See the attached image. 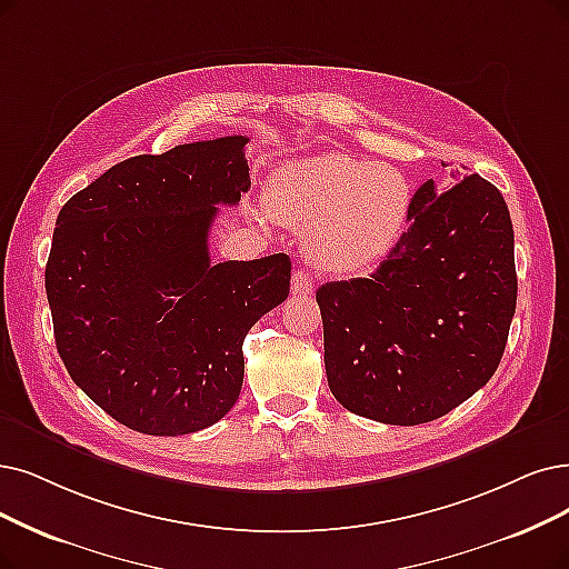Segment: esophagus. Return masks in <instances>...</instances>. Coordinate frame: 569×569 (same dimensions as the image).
Wrapping results in <instances>:
<instances>
[{
    "label": "esophagus",
    "mask_w": 569,
    "mask_h": 569,
    "mask_svg": "<svg viewBox=\"0 0 569 569\" xmlns=\"http://www.w3.org/2000/svg\"><path fill=\"white\" fill-rule=\"evenodd\" d=\"M312 289H315V282H312L308 272L306 270H293L291 291L299 293V297H308V293H312Z\"/></svg>",
    "instance_id": "obj_1"
}]
</instances>
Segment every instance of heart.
Here are the masks:
<instances>
[{
  "instance_id": "b5f03b06",
  "label": "heart",
  "mask_w": 569,
  "mask_h": 569,
  "mask_svg": "<svg viewBox=\"0 0 569 569\" xmlns=\"http://www.w3.org/2000/svg\"><path fill=\"white\" fill-rule=\"evenodd\" d=\"M413 191L392 166L352 156L291 161L270 177V217L306 231L310 259L333 272L371 268L406 231Z\"/></svg>"
}]
</instances>
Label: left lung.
<instances>
[{
  "instance_id": "1",
  "label": "left lung",
  "mask_w": 569,
  "mask_h": 569,
  "mask_svg": "<svg viewBox=\"0 0 569 569\" xmlns=\"http://www.w3.org/2000/svg\"><path fill=\"white\" fill-rule=\"evenodd\" d=\"M411 223L373 276L317 289L331 395L385 425H420L479 392L516 312L513 226L481 174L411 200Z\"/></svg>"
}]
</instances>
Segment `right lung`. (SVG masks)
<instances>
[{
	"instance_id": "obj_1",
	"label": "right lung",
	"mask_w": 569,
	"mask_h": 569,
	"mask_svg": "<svg viewBox=\"0 0 569 569\" xmlns=\"http://www.w3.org/2000/svg\"><path fill=\"white\" fill-rule=\"evenodd\" d=\"M247 142L128 158L58 214L47 263L58 355L104 413L142 435H191L229 413L242 340L289 293L287 254L210 261L219 206L252 184Z\"/></svg>"
}]
</instances>
